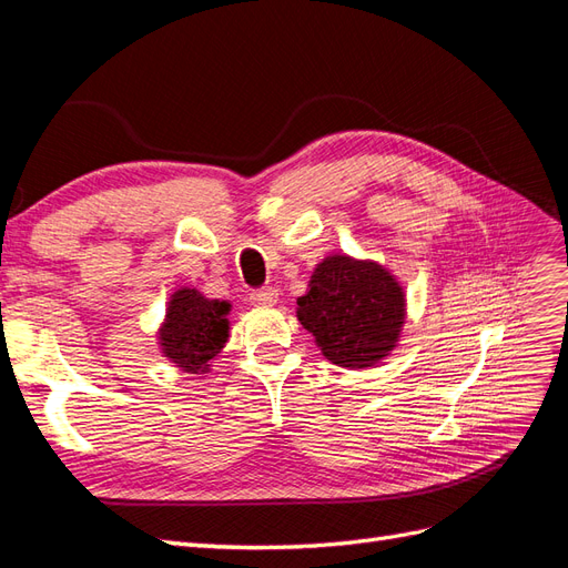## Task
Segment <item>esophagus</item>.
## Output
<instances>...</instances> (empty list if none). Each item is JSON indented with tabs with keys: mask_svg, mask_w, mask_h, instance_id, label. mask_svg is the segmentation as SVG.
I'll return each mask as SVG.
<instances>
[{
	"mask_svg": "<svg viewBox=\"0 0 568 568\" xmlns=\"http://www.w3.org/2000/svg\"><path fill=\"white\" fill-rule=\"evenodd\" d=\"M277 298H280V294H277V288H274V286L255 288L251 294V301L257 303V305H274V303H277Z\"/></svg>",
	"mask_w": 568,
	"mask_h": 568,
	"instance_id": "obj_1",
	"label": "esophagus"
}]
</instances>
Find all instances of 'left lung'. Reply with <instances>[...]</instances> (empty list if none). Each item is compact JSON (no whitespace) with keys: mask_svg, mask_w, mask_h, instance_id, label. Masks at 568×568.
Wrapping results in <instances>:
<instances>
[{"mask_svg":"<svg viewBox=\"0 0 568 568\" xmlns=\"http://www.w3.org/2000/svg\"><path fill=\"white\" fill-rule=\"evenodd\" d=\"M296 303L298 322L315 336L322 355L348 369L386 357L405 322L403 288L390 272L348 255L324 257Z\"/></svg>","mask_w":568,"mask_h":568,"instance_id":"1","label":"left lung"}]
</instances>
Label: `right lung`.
I'll list each match as a JSON object with an SVG mask.
<instances>
[{
	"label": "right lung",
	"mask_w": 568,
	"mask_h": 568,
	"mask_svg": "<svg viewBox=\"0 0 568 568\" xmlns=\"http://www.w3.org/2000/svg\"><path fill=\"white\" fill-rule=\"evenodd\" d=\"M227 313V301H209L196 288L175 291L159 336L165 357L189 374L209 372L230 336Z\"/></svg>",
	"instance_id": "1"
}]
</instances>
